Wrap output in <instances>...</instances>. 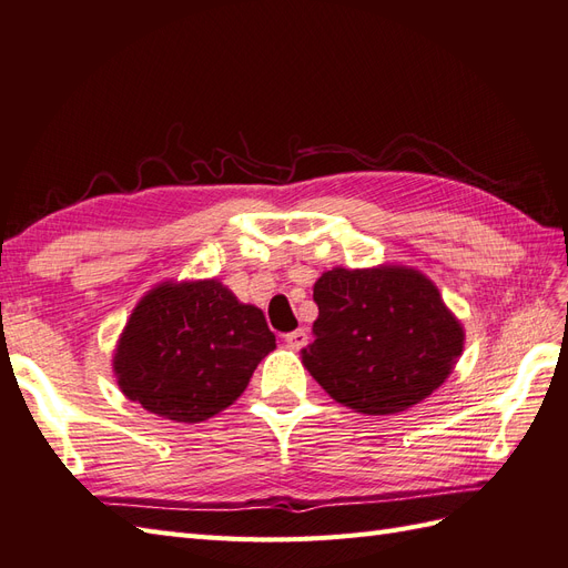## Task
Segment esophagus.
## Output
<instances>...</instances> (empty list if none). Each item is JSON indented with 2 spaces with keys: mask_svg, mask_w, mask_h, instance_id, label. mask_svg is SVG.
<instances>
[{
  "mask_svg": "<svg viewBox=\"0 0 568 568\" xmlns=\"http://www.w3.org/2000/svg\"><path fill=\"white\" fill-rule=\"evenodd\" d=\"M307 331L304 328H297V331H293V333H285V343L290 345V347H295V351H300V347H304L307 345Z\"/></svg>",
  "mask_w": 568,
  "mask_h": 568,
  "instance_id": "obj_1",
  "label": "esophagus"
}]
</instances>
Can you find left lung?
I'll use <instances>...</instances> for the list:
<instances>
[{"label":"left lung","instance_id":"8db88e82","mask_svg":"<svg viewBox=\"0 0 568 568\" xmlns=\"http://www.w3.org/2000/svg\"><path fill=\"white\" fill-rule=\"evenodd\" d=\"M318 318L304 367L331 398L394 415L432 396L463 353V326L413 268H333L314 285Z\"/></svg>","mask_w":568,"mask_h":568}]
</instances>
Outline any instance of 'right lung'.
Here are the masks:
<instances>
[{
  "label": "right lung",
  "instance_id": "1",
  "mask_svg": "<svg viewBox=\"0 0 568 568\" xmlns=\"http://www.w3.org/2000/svg\"><path fill=\"white\" fill-rule=\"evenodd\" d=\"M275 347L264 312L217 281L163 283L139 304L114 353L122 394L174 423H203L242 396Z\"/></svg>",
  "mask_w": 568,
  "mask_h": 568
}]
</instances>
